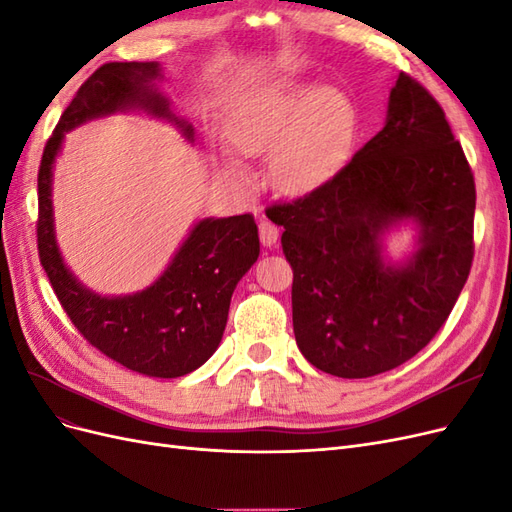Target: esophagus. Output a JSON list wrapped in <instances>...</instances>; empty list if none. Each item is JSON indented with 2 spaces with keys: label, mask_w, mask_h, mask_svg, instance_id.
Returning a JSON list of instances; mask_svg holds the SVG:
<instances>
[{
  "label": "esophagus",
  "mask_w": 512,
  "mask_h": 512,
  "mask_svg": "<svg viewBox=\"0 0 512 512\" xmlns=\"http://www.w3.org/2000/svg\"><path fill=\"white\" fill-rule=\"evenodd\" d=\"M258 235H260L262 245L271 247V245L277 243V239H280V228H277V226H275L273 222H269V220H260V224H258Z\"/></svg>",
  "instance_id": "obj_1"
}]
</instances>
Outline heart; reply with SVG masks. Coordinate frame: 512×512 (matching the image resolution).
I'll use <instances>...</instances> for the list:
<instances>
[{"instance_id": "1", "label": "heart", "mask_w": 512, "mask_h": 512, "mask_svg": "<svg viewBox=\"0 0 512 512\" xmlns=\"http://www.w3.org/2000/svg\"><path fill=\"white\" fill-rule=\"evenodd\" d=\"M354 115L344 94L299 81H271L237 102L228 123L232 147L245 156H269V173L286 192H301L342 162L352 138ZM222 170L250 183L247 168L224 160Z\"/></svg>"}]
</instances>
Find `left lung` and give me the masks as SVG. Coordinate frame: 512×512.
<instances>
[{"instance_id": "obj_1", "label": "left lung", "mask_w": 512, "mask_h": 512, "mask_svg": "<svg viewBox=\"0 0 512 512\" xmlns=\"http://www.w3.org/2000/svg\"><path fill=\"white\" fill-rule=\"evenodd\" d=\"M474 207L472 168L442 106L401 72L384 128L318 188L267 207L284 226L305 359L337 378H371L421 352L468 282ZM404 219L422 228L419 250L391 268L379 237Z\"/></svg>"}]
</instances>
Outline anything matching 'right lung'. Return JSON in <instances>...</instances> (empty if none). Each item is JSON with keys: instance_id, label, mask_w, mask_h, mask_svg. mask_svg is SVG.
<instances>
[{"instance_id": "add662e5", "label": "right lung", "mask_w": 512, "mask_h": 512, "mask_svg": "<svg viewBox=\"0 0 512 512\" xmlns=\"http://www.w3.org/2000/svg\"><path fill=\"white\" fill-rule=\"evenodd\" d=\"M158 74L153 61H111L79 87L44 145L36 235L40 265L76 331L108 359L138 374L179 378L203 365L222 342L232 292L260 252L254 215L198 222L147 290L108 299L83 288L66 269L55 243L51 205L53 162L68 130L121 108L175 119L166 98L151 87ZM175 123L192 138L188 123Z\"/></svg>"}]
</instances>
